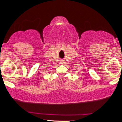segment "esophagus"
Masks as SVG:
<instances>
[{
	"label": "esophagus",
	"mask_w": 122,
	"mask_h": 122,
	"mask_svg": "<svg viewBox=\"0 0 122 122\" xmlns=\"http://www.w3.org/2000/svg\"><path fill=\"white\" fill-rule=\"evenodd\" d=\"M64 61H61V64H64Z\"/></svg>",
	"instance_id": "34e87169"
}]
</instances>
